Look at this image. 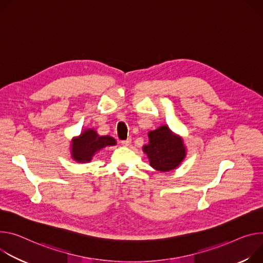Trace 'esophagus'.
Wrapping results in <instances>:
<instances>
[{"mask_svg": "<svg viewBox=\"0 0 263 263\" xmlns=\"http://www.w3.org/2000/svg\"><path fill=\"white\" fill-rule=\"evenodd\" d=\"M121 144H122L123 146H125V147L129 146V145L131 144V138L129 137V138H128V139H126V140H122V141H121Z\"/></svg>", "mask_w": 263, "mask_h": 263, "instance_id": "1", "label": "esophagus"}]
</instances>
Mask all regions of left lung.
I'll return each instance as SVG.
<instances>
[{"label":"left lung","instance_id":"left-lung-1","mask_svg":"<svg viewBox=\"0 0 263 263\" xmlns=\"http://www.w3.org/2000/svg\"><path fill=\"white\" fill-rule=\"evenodd\" d=\"M148 136L149 144L144 146L142 151L147 154L152 168L159 172L176 169L186 153L182 138L165 125L150 131Z\"/></svg>","mask_w":263,"mask_h":263}]
</instances>
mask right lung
Segmentation results:
<instances>
[{
	"label": "right lung",
	"mask_w": 263,
	"mask_h": 263,
	"mask_svg": "<svg viewBox=\"0 0 263 263\" xmlns=\"http://www.w3.org/2000/svg\"><path fill=\"white\" fill-rule=\"evenodd\" d=\"M116 141L109 135L100 136L93 129L84 130L71 142V155L78 162H90L95 153L107 146H114Z\"/></svg>",
	"instance_id": "1"
}]
</instances>
